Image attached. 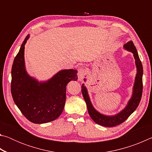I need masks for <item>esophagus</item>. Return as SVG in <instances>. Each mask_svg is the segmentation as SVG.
<instances>
[{
	"label": "esophagus",
	"mask_w": 152,
	"mask_h": 152,
	"mask_svg": "<svg viewBox=\"0 0 152 152\" xmlns=\"http://www.w3.org/2000/svg\"><path fill=\"white\" fill-rule=\"evenodd\" d=\"M86 71L84 70V68H79L78 70V78L79 81H82L83 80L84 76H85Z\"/></svg>",
	"instance_id": "1"
}]
</instances>
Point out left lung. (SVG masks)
I'll return each instance as SVG.
<instances>
[{
    "instance_id": "1",
    "label": "left lung",
    "mask_w": 152,
    "mask_h": 152,
    "mask_svg": "<svg viewBox=\"0 0 152 152\" xmlns=\"http://www.w3.org/2000/svg\"><path fill=\"white\" fill-rule=\"evenodd\" d=\"M123 48L125 50L130 51L133 55L135 59V63L137 68V73H136L134 84H133V92L132 97L129 100L127 105L123 110H121L117 114L113 115H106L102 114L97 110L95 109L92 105L90 96L88 94V90L84 84H82V93L83 95L86 103V107L88 109L89 115L94 121L100 125L104 126V127H115L118 125H120L125 121L127 118L130 116L132 113L137 109L139 104H140L141 96H142L143 91V66L139 57L137 49L133 44L132 41L129 42L123 45ZM84 81H86V79H84Z\"/></svg>"
}]
</instances>
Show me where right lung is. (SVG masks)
Returning a JSON list of instances; mask_svg holds the SVG:
<instances>
[{
    "instance_id": "1",
    "label": "right lung",
    "mask_w": 152,
    "mask_h": 152,
    "mask_svg": "<svg viewBox=\"0 0 152 152\" xmlns=\"http://www.w3.org/2000/svg\"><path fill=\"white\" fill-rule=\"evenodd\" d=\"M27 35L15 58L11 70V94L23 115L33 123L42 124L56 120L62 113L66 99V86L77 80L78 71L65 69L51 78L39 81L27 73L25 62V45Z\"/></svg>"
}]
</instances>
